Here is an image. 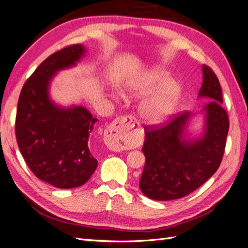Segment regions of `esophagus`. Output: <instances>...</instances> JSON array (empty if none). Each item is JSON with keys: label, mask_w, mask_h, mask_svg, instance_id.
Listing matches in <instances>:
<instances>
[{"label": "esophagus", "mask_w": 248, "mask_h": 248, "mask_svg": "<svg viewBox=\"0 0 248 248\" xmlns=\"http://www.w3.org/2000/svg\"><path fill=\"white\" fill-rule=\"evenodd\" d=\"M139 123L131 115H121L115 119L110 124L105 131V143L106 145L114 152H120L123 150L122 141L129 133Z\"/></svg>", "instance_id": "esophagus-1"}]
</instances>
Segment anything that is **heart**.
<instances>
[{
  "mask_svg": "<svg viewBox=\"0 0 248 248\" xmlns=\"http://www.w3.org/2000/svg\"><path fill=\"white\" fill-rule=\"evenodd\" d=\"M169 74L157 69L147 78L145 89H153L164 84L151 98L143 104L142 112L147 119L153 121L162 120L173 112L180 95V88L177 82L168 81Z\"/></svg>",
  "mask_w": 248,
  "mask_h": 248,
  "instance_id": "obj_1",
  "label": "heart"
}]
</instances>
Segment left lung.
<instances>
[{
    "label": "left lung",
    "mask_w": 248,
    "mask_h": 248,
    "mask_svg": "<svg viewBox=\"0 0 248 248\" xmlns=\"http://www.w3.org/2000/svg\"><path fill=\"white\" fill-rule=\"evenodd\" d=\"M200 96L208 97L203 106L206 129L202 139L181 140L190 112L185 110L170 115L167 122L144 125L142 152L145 166L140 189L155 201L177 200L192 193L217 172L224 156L229 129L228 114L222 106L219 81L213 70L202 65Z\"/></svg>",
    "instance_id": "left-lung-1"
}]
</instances>
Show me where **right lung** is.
Segmentation results:
<instances>
[{
  "mask_svg": "<svg viewBox=\"0 0 248 248\" xmlns=\"http://www.w3.org/2000/svg\"><path fill=\"white\" fill-rule=\"evenodd\" d=\"M84 52L71 45L49 55L22 87L16 108V138L27 167L60 189L84 185L97 167L88 143L97 119L84 107L58 108L47 95L55 72L73 65Z\"/></svg>",
  "mask_w": 248,
  "mask_h": 248,
  "instance_id": "obj_1",
  "label": "right lung"
}]
</instances>
